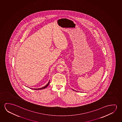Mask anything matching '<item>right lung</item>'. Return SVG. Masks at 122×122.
<instances>
[{"label":"right lung","instance_id":"obj_1","mask_svg":"<svg viewBox=\"0 0 122 122\" xmlns=\"http://www.w3.org/2000/svg\"><path fill=\"white\" fill-rule=\"evenodd\" d=\"M49 82H50V81H49V82H48V83L46 85H45V86H43V87H42V88H38V89H33V90H42V89H45V88H46V87H47L49 85Z\"/></svg>","mask_w":122,"mask_h":122}]
</instances>
